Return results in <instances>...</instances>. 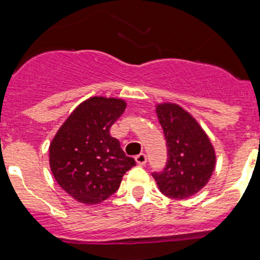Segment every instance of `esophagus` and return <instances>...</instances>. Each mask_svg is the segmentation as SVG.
Returning <instances> with one entry per match:
<instances>
[{
  "instance_id": "esophagus-1",
  "label": "esophagus",
  "mask_w": 260,
  "mask_h": 260,
  "mask_svg": "<svg viewBox=\"0 0 260 260\" xmlns=\"http://www.w3.org/2000/svg\"><path fill=\"white\" fill-rule=\"evenodd\" d=\"M136 162H137V165H140V166H142V165H145L147 162V156L145 153H140L138 156H136Z\"/></svg>"
}]
</instances>
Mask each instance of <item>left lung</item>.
<instances>
[{"label":"left lung","instance_id":"1","mask_svg":"<svg viewBox=\"0 0 260 260\" xmlns=\"http://www.w3.org/2000/svg\"><path fill=\"white\" fill-rule=\"evenodd\" d=\"M156 114L167 143L165 170L153 174L164 195L183 200L198 193L211 179L216 153L210 138L198 120L176 103L156 104Z\"/></svg>","mask_w":260,"mask_h":260}]
</instances>
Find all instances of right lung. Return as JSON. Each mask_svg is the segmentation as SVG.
Returning <instances> with one entry per match:
<instances>
[{"label": "right lung", "mask_w": 260, "mask_h": 260, "mask_svg": "<svg viewBox=\"0 0 260 260\" xmlns=\"http://www.w3.org/2000/svg\"><path fill=\"white\" fill-rule=\"evenodd\" d=\"M125 107L120 98L90 96L70 113L50 142L54 179L81 204L95 205L113 195L136 165L109 133Z\"/></svg>", "instance_id": "1"}]
</instances>
